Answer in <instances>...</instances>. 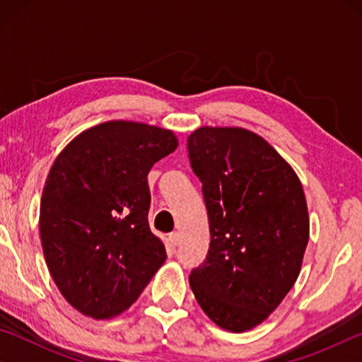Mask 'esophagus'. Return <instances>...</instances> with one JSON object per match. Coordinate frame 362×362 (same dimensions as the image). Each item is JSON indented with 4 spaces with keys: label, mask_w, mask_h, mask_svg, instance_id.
<instances>
[{
    "label": "esophagus",
    "mask_w": 362,
    "mask_h": 362,
    "mask_svg": "<svg viewBox=\"0 0 362 362\" xmlns=\"http://www.w3.org/2000/svg\"><path fill=\"white\" fill-rule=\"evenodd\" d=\"M168 241H169L170 247H177L180 244V235H179V233H170Z\"/></svg>",
    "instance_id": "esophagus-1"
}]
</instances>
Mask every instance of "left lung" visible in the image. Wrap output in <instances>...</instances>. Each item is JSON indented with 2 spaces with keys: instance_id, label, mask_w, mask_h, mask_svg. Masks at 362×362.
Instances as JSON below:
<instances>
[{
  "instance_id": "8db88e82",
  "label": "left lung",
  "mask_w": 362,
  "mask_h": 362,
  "mask_svg": "<svg viewBox=\"0 0 362 362\" xmlns=\"http://www.w3.org/2000/svg\"><path fill=\"white\" fill-rule=\"evenodd\" d=\"M188 156L211 230L189 287L218 327L246 332L278 308L300 274L310 238L302 182L265 139L243 127H199L188 137Z\"/></svg>"
}]
</instances>
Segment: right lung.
I'll use <instances>...</instances> for the list:
<instances>
[{
	"instance_id": "obj_1",
	"label": "right lung",
	"mask_w": 362,
	"mask_h": 362,
	"mask_svg": "<svg viewBox=\"0 0 362 362\" xmlns=\"http://www.w3.org/2000/svg\"><path fill=\"white\" fill-rule=\"evenodd\" d=\"M177 145L169 129L107 121L54 161L41 196V246L60 293L84 316L122 313L166 260L148 225L146 175Z\"/></svg>"
}]
</instances>
